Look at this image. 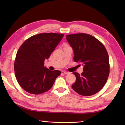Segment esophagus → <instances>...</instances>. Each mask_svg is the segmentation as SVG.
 <instances>
[{"mask_svg": "<svg viewBox=\"0 0 125 125\" xmlns=\"http://www.w3.org/2000/svg\"><path fill=\"white\" fill-rule=\"evenodd\" d=\"M63 73H64V74H65V75H67V74H69L70 73L69 72H68V71H63Z\"/></svg>", "mask_w": 125, "mask_h": 125, "instance_id": "obj_1", "label": "esophagus"}]
</instances>
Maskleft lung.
Wrapping results in <instances>:
<instances>
[{
  "instance_id": "left-lung-1",
  "label": "left lung",
  "mask_w": 125,
  "mask_h": 125,
  "mask_svg": "<svg viewBox=\"0 0 125 125\" xmlns=\"http://www.w3.org/2000/svg\"><path fill=\"white\" fill-rule=\"evenodd\" d=\"M66 39L73 48L74 61L83 66L81 75L73 73L76 80L73 89L84 96L97 94L106 83L109 75V57L105 47L87 34H70Z\"/></svg>"
}]
</instances>
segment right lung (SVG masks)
<instances>
[{
  "instance_id": "right-lung-1",
  "label": "right lung",
  "mask_w": 125,
  "mask_h": 125,
  "mask_svg": "<svg viewBox=\"0 0 125 125\" xmlns=\"http://www.w3.org/2000/svg\"><path fill=\"white\" fill-rule=\"evenodd\" d=\"M64 34L41 33L23 42L16 55L14 71L22 88L30 94H39L52 87L56 78L61 73L44 67V61L62 39Z\"/></svg>"
}]
</instances>
